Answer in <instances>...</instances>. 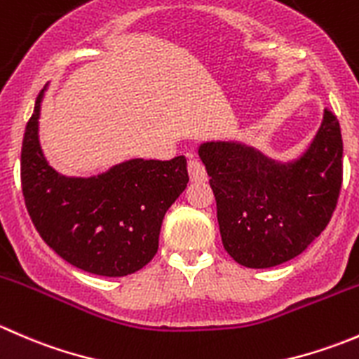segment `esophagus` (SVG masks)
Instances as JSON below:
<instances>
[{"label": "esophagus", "instance_id": "34e87169", "mask_svg": "<svg viewBox=\"0 0 359 359\" xmlns=\"http://www.w3.org/2000/svg\"><path fill=\"white\" fill-rule=\"evenodd\" d=\"M187 172H189V177L193 182H205V180L208 179L205 165H203L196 156H193V154H191L189 159H187Z\"/></svg>", "mask_w": 359, "mask_h": 359}]
</instances>
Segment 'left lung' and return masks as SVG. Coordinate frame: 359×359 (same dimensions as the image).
I'll list each match as a JSON object with an SVG mask.
<instances>
[{
  "label": "left lung",
  "instance_id": "8db88e82",
  "mask_svg": "<svg viewBox=\"0 0 359 359\" xmlns=\"http://www.w3.org/2000/svg\"><path fill=\"white\" fill-rule=\"evenodd\" d=\"M217 201L226 252L238 264L264 269L309 247L328 226L342 187V133L325 109L309 151L292 165H278L241 144L200 147Z\"/></svg>",
  "mask_w": 359,
  "mask_h": 359
}]
</instances>
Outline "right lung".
<instances>
[{
    "label": "right lung",
    "instance_id": "right-lung-1",
    "mask_svg": "<svg viewBox=\"0 0 359 359\" xmlns=\"http://www.w3.org/2000/svg\"><path fill=\"white\" fill-rule=\"evenodd\" d=\"M25 126L20 180L29 217L46 245L99 276H126L158 252L163 217L186 189V158L130 159L93 179L62 177L38 140L39 104Z\"/></svg>",
    "mask_w": 359,
    "mask_h": 359
}]
</instances>
